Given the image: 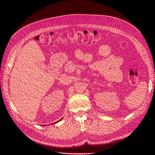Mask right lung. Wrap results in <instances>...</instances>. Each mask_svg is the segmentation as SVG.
Here are the masks:
<instances>
[{"label":"right lung","mask_w":155,"mask_h":155,"mask_svg":"<svg viewBox=\"0 0 155 155\" xmlns=\"http://www.w3.org/2000/svg\"><path fill=\"white\" fill-rule=\"evenodd\" d=\"M60 120H58V122H59V121H60ZM58 122H56V123H58Z\"/></svg>","instance_id":"add662e5"}]
</instances>
